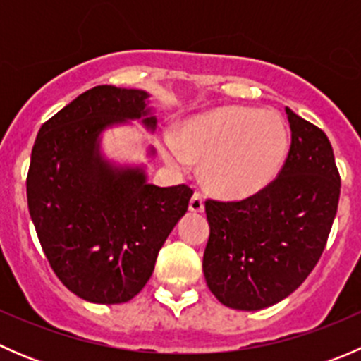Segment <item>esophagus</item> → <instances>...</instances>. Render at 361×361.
Segmentation results:
<instances>
[{"label": "esophagus", "mask_w": 361, "mask_h": 361, "mask_svg": "<svg viewBox=\"0 0 361 361\" xmlns=\"http://www.w3.org/2000/svg\"><path fill=\"white\" fill-rule=\"evenodd\" d=\"M188 209H190L192 213H202V211H204V199H202V195H199V194L192 195L190 202H188Z\"/></svg>", "instance_id": "esophagus-1"}]
</instances>
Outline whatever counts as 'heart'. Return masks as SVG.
<instances>
[{
	"label": "heart",
	"instance_id": "heart-1",
	"mask_svg": "<svg viewBox=\"0 0 361 361\" xmlns=\"http://www.w3.org/2000/svg\"><path fill=\"white\" fill-rule=\"evenodd\" d=\"M290 133L272 111L246 106L218 108L185 123L181 141L164 140V160L185 171L202 164L204 183L224 197H246L267 187L285 164Z\"/></svg>",
	"mask_w": 361,
	"mask_h": 361
}]
</instances>
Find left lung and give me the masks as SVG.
Wrapping results in <instances>:
<instances>
[{"label":"left lung","mask_w":361,"mask_h":361,"mask_svg":"<svg viewBox=\"0 0 361 361\" xmlns=\"http://www.w3.org/2000/svg\"><path fill=\"white\" fill-rule=\"evenodd\" d=\"M286 115L292 147L279 176L243 201H206L204 278L239 311L293 293L318 264L337 213L341 178L329 137L290 108Z\"/></svg>","instance_id":"1"}]
</instances>
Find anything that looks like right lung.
<instances>
[{
    "instance_id": "add662e5",
    "label": "right lung",
    "mask_w": 361,
    "mask_h": 361,
    "mask_svg": "<svg viewBox=\"0 0 361 361\" xmlns=\"http://www.w3.org/2000/svg\"><path fill=\"white\" fill-rule=\"evenodd\" d=\"M148 99L147 90L94 87L47 120L32 147L25 185L39 245L61 283L94 304H123L143 290L194 194L148 183L145 166L101 152L104 130L129 120L154 133Z\"/></svg>"
}]
</instances>
